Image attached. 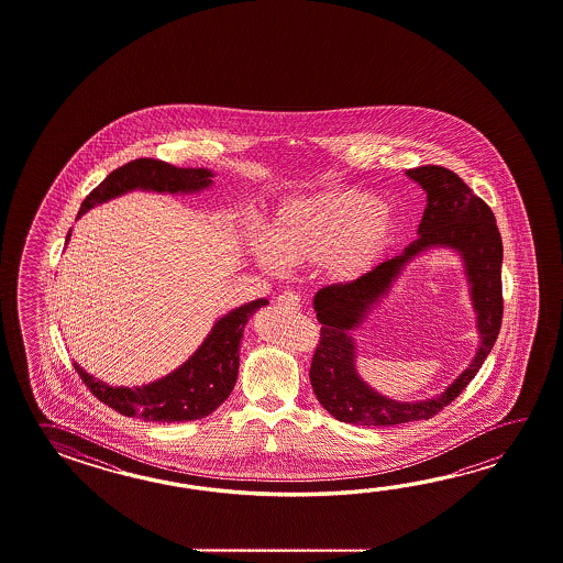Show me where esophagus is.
I'll return each instance as SVG.
<instances>
[{
    "instance_id": "esophagus-1",
    "label": "esophagus",
    "mask_w": 563,
    "mask_h": 563,
    "mask_svg": "<svg viewBox=\"0 0 563 563\" xmlns=\"http://www.w3.org/2000/svg\"><path fill=\"white\" fill-rule=\"evenodd\" d=\"M277 306H279V308H284V310H298V294H294V291H284L282 296H277Z\"/></svg>"
}]
</instances>
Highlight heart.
Wrapping results in <instances>:
<instances>
[{"label": "heart", "instance_id": "b5f03b06", "mask_svg": "<svg viewBox=\"0 0 563 563\" xmlns=\"http://www.w3.org/2000/svg\"><path fill=\"white\" fill-rule=\"evenodd\" d=\"M395 235V217L378 197L323 191L279 205L267 240L255 235L252 252L267 269L320 262L328 277L350 282L383 257Z\"/></svg>", "mask_w": 563, "mask_h": 563}]
</instances>
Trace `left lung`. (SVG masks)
<instances>
[{
	"mask_svg": "<svg viewBox=\"0 0 563 563\" xmlns=\"http://www.w3.org/2000/svg\"><path fill=\"white\" fill-rule=\"evenodd\" d=\"M407 175L427 191L419 240L358 279L322 287L313 298V310L318 311L316 316L322 328L311 356V388L335 420L362 427H393L439 415L477 376L501 330L503 241L489 205L449 168L424 165L408 168ZM439 244L453 246L466 260L478 310L482 346L468 371L443 396L422 404H396L374 394L358 380L353 368V341L349 330L363 319L371 303L383 296L399 269L417 252Z\"/></svg>",
	"mask_w": 563,
	"mask_h": 563,
	"instance_id": "left-lung-1",
	"label": "left lung"
}]
</instances>
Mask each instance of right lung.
I'll return each instance as SVG.
<instances>
[{
  "instance_id": "obj_1",
  "label": "right lung",
  "mask_w": 563,
  "mask_h": 563,
  "mask_svg": "<svg viewBox=\"0 0 563 563\" xmlns=\"http://www.w3.org/2000/svg\"><path fill=\"white\" fill-rule=\"evenodd\" d=\"M211 170L179 168L158 158H134L112 170L85 199L78 217L90 207L132 189L158 192H192L211 185ZM70 238V233H68ZM267 303L255 299L229 311L207 335L201 347L167 378L146 386L122 388L100 383L74 364L92 395L124 417L148 422H185L209 417L231 395L240 371V342L253 311Z\"/></svg>"
}]
</instances>
